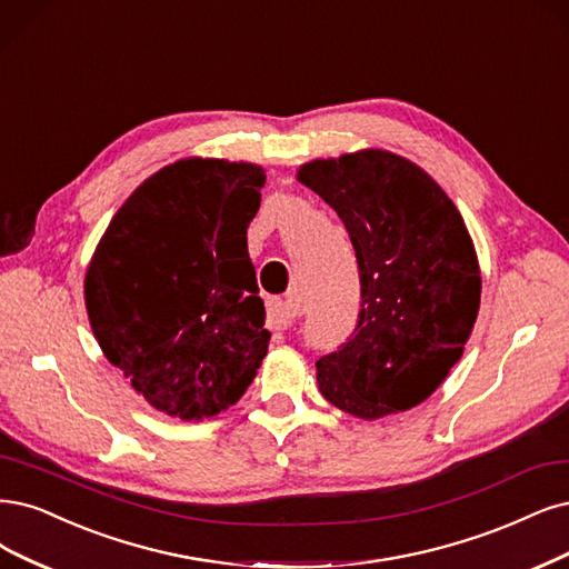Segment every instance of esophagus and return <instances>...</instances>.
<instances>
[{"label": "esophagus", "instance_id": "obj_1", "mask_svg": "<svg viewBox=\"0 0 569 569\" xmlns=\"http://www.w3.org/2000/svg\"><path fill=\"white\" fill-rule=\"evenodd\" d=\"M268 325L270 329H289L293 325V310L282 299L268 301Z\"/></svg>", "mask_w": 569, "mask_h": 569}]
</instances>
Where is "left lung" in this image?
<instances>
[{
  "label": "left lung",
  "mask_w": 569,
  "mask_h": 569,
  "mask_svg": "<svg viewBox=\"0 0 569 569\" xmlns=\"http://www.w3.org/2000/svg\"><path fill=\"white\" fill-rule=\"evenodd\" d=\"M297 179L339 213L362 287L356 329L316 362L320 393L367 421L417 407L459 362L480 308L478 257L459 209L388 150L312 160Z\"/></svg>",
  "instance_id": "obj_1"
}]
</instances>
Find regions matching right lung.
<instances>
[{
	"label": "right lung",
	"instance_id": "right-lung-1",
	"mask_svg": "<svg viewBox=\"0 0 569 569\" xmlns=\"http://www.w3.org/2000/svg\"><path fill=\"white\" fill-rule=\"evenodd\" d=\"M263 183L259 164L179 160L131 192L93 251V337L169 417H217L266 358L270 331L247 251Z\"/></svg>",
	"mask_w": 569,
	"mask_h": 569
}]
</instances>
